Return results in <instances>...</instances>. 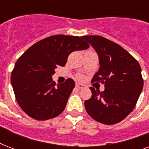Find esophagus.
I'll list each match as a JSON object with an SVG mask.
<instances>
[{
	"label": "esophagus",
	"mask_w": 149,
	"mask_h": 149,
	"mask_svg": "<svg viewBox=\"0 0 149 149\" xmlns=\"http://www.w3.org/2000/svg\"><path fill=\"white\" fill-rule=\"evenodd\" d=\"M76 86H77V87H78V88H79V89L84 88V87H85V86H84V84H79V83H77V84H76Z\"/></svg>",
	"instance_id": "obj_1"
}]
</instances>
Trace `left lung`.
<instances>
[{
  "instance_id": "left-lung-1",
  "label": "left lung",
  "mask_w": 149,
  "mask_h": 149,
  "mask_svg": "<svg viewBox=\"0 0 149 149\" xmlns=\"http://www.w3.org/2000/svg\"><path fill=\"white\" fill-rule=\"evenodd\" d=\"M99 56L100 69L92 82L104 84L103 92L90 87L92 97L84 102L91 118L104 125L124 120L133 110L143 88L139 62L117 43L99 36H84Z\"/></svg>"
}]
</instances>
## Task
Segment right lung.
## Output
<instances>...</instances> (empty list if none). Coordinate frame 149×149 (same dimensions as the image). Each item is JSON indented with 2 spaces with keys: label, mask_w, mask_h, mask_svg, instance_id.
Listing matches in <instances>:
<instances>
[{
  "label": "right lung",
  "mask_w": 149,
  "mask_h": 149,
  "mask_svg": "<svg viewBox=\"0 0 149 149\" xmlns=\"http://www.w3.org/2000/svg\"><path fill=\"white\" fill-rule=\"evenodd\" d=\"M89 47L82 37L58 35L40 40L24 52L15 63L10 81L17 104L25 113L45 120L64 111L75 82L69 78L56 85L52 77L58 65H65L71 52Z\"/></svg>",
  "instance_id": "1"
}]
</instances>
